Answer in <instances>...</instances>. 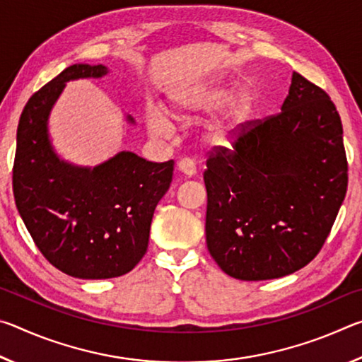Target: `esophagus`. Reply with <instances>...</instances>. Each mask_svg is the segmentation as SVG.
Wrapping results in <instances>:
<instances>
[{
    "label": "esophagus",
    "mask_w": 362,
    "mask_h": 362,
    "mask_svg": "<svg viewBox=\"0 0 362 362\" xmlns=\"http://www.w3.org/2000/svg\"><path fill=\"white\" fill-rule=\"evenodd\" d=\"M177 168H179L182 174H185L188 177H193L196 174V164L193 159H189V158H182L180 161L177 163Z\"/></svg>",
    "instance_id": "1"
}]
</instances>
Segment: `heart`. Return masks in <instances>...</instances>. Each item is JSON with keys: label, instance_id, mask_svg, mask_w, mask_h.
Wrapping results in <instances>:
<instances>
[{"label": "heart", "instance_id": "1", "mask_svg": "<svg viewBox=\"0 0 362 362\" xmlns=\"http://www.w3.org/2000/svg\"><path fill=\"white\" fill-rule=\"evenodd\" d=\"M230 97V88L223 84H204L199 88L189 89L174 102V115L177 118L189 119L207 115L223 105ZM252 112V97L243 90L238 93L226 103L222 112L214 121L209 122L206 129V137L212 144H228L233 136L240 131V127L247 121ZM148 124L151 132L158 136H166L170 131V122L161 110L153 108L148 113Z\"/></svg>", "mask_w": 362, "mask_h": 362}]
</instances>
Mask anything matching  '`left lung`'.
I'll return each mask as SVG.
<instances>
[{"mask_svg":"<svg viewBox=\"0 0 362 362\" xmlns=\"http://www.w3.org/2000/svg\"><path fill=\"white\" fill-rule=\"evenodd\" d=\"M206 166L212 259L241 281L286 276L320 254L345 199L340 115L326 90L293 71L281 112L244 122Z\"/></svg>","mask_w":362,"mask_h":362,"instance_id":"obj_1","label":"left lung"}]
</instances>
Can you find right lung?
<instances>
[{"label": "right lung", "instance_id": "right-lung-1", "mask_svg": "<svg viewBox=\"0 0 362 362\" xmlns=\"http://www.w3.org/2000/svg\"><path fill=\"white\" fill-rule=\"evenodd\" d=\"M107 71L103 65H70L30 97L17 127V209L45 259L79 279L122 276L142 260L153 212L173 182V159L151 163L121 151L88 169L54 153L46 122L65 83Z\"/></svg>", "mask_w": 362, "mask_h": 362}]
</instances>
